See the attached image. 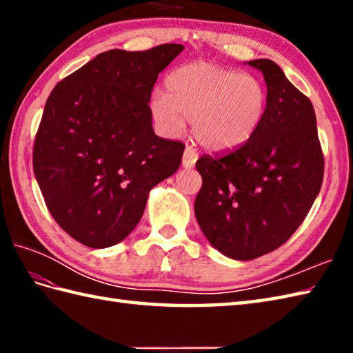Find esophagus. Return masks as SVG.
Here are the masks:
<instances>
[{
    "label": "esophagus",
    "mask_w": 353,
    "mask_h": 353,
    "mask_svg": "<svg viewBox=\"0 0 353 353\" xmlns=\"http://www.w3.org/2000/svg\"><path fill=\"white\" fill-rule=\"evenodd\" d=\"M197 159H199V154L196 153V150L191 148V147H186L185 153H183V167L185 168H192L194 165H196Z\"/></svg>",
    "instance_id": "obj_1"
}]
</instances>
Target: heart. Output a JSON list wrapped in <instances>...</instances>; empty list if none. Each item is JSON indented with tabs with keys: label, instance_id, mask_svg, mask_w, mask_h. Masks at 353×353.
I'll return each instance as SVG.
<instances>
[{
	"label": "heart",
	"instance_id": "1",
	"mask_svg": "<svg viewBox=\"0 0 353 353\" xmlns=\"http://www.w3.org/2000/svg\"><path fill=\"white\" fill-rule=\"evenodd\" d=\"M267 91L252 74L206 62L183 65L165 79V92L150 99V114L163 137H177L191 118L192 133L215 152L241 147L262 123Z\"/></svg>",
	"mask_w": 353,
	"mask_h": 353
}]
</instances>
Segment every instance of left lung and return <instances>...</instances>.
<instances>
[{
    "mask_svg": "<svg viewBox=\"0 0 353 353\" xmlns=\"http://www.w3.org/2000/svg\"><path fill=\"white\" fill-rule=\"evenodd\" d=\"M267 85V109L253 137L221 157L196 163L201 190L194 203L199 226L224 256L250 261L276 250L301 226L323 182L312 103L279 65L256 59Z\"/></svg>",
    "mask_w": 353,
    "mask_h": 353,
    "instance_id": "1",
    "label": "left lung"
}]
</instances>
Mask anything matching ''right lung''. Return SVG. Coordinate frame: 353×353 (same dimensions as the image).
I'll list each match as a JSON object with an SVG mask.
<instances>
[{"label": "right lung", "instance_id": "add662e5", "mask_svg": "<svg viewBox=\"0 0 353 353\" xmlns=\"http://www.w3.org/2000/svg\"><path fill=\"white\" fill-rule=\"evenodd\" d=\"M183 51L109 50L52 89L36 134L33 170L52 219L92 249L138 226L153 186L181 167L182 142L156 137L150 97Z\"/></svg>", "mask_w": 353, "mask_h": 353}]
</instances>
